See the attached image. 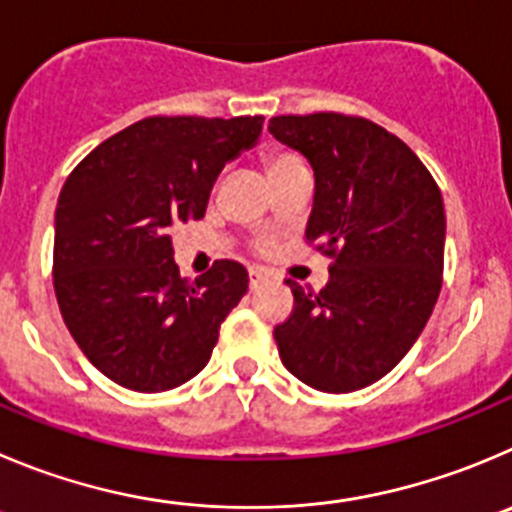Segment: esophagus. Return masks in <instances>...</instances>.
Listing matches in <instances>:
<instances>
[{
    "label": "esophagus",
    "instance_id": "esophagus-1",
    "mask_svg": "<svg viewBox=\"0 0 512 512\" xmlns=\"http://www.w3.org/2000/svg\"><path fill=\"white\" fill-rule=\"evenodd\" d=\"M270 280V272L262 270V267H250V288L257 290L260 285H265Z\"/></svg>",
    "mask_w": 512,
    "mask_h": 512
}]
</instances>
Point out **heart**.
Here are the masks:
<instances>
[{"mask_svg": "<svg viewBox=\"0 0 512 512\" xmlns=\"http://www.w3.org/2000/svg\"><path fill=\"white\" fill-rule=\"evenodd\" d=\"M295 164H303V161H300L295 154H288V151H280V154H270V156H267V161H265L267 176H275L278 171L288 169V166H295Z\"/></svg>", "mask_w": 512, "mask_h": 512, "instance_id": "obj_1", "label": "heart"}]
</instances>
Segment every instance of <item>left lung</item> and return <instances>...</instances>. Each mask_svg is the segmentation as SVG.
<instances>
[{
  "mask_svg": "<svg viewBox=\"0 0 512 512\" xmlns=\"http://www.w3.org/2000/svg\"><path fill=\"white\" fill-rule=\"evenodd\" d=\"M267 131L310 161L305 240L331 257L321 293L293 290L275 326L285 369L328 394L389 374L427 326L442 290L444 204L407 143L361 116H275Z\"/></svg>",
  "mask_w": 512,
  "mask_h": 512,
  "instance_id": "1",
  "label": "left lung"
}]
</instances>
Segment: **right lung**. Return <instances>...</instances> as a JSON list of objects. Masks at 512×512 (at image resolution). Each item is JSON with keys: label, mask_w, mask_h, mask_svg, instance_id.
Here are the masks:
<instances>
[{"label": "right lung", "mask_w": 512, "mask_h": 512, "mask_svg": "<svg viewBox=\"0 0 512 512\" xmlns=\"http://www.w3.org/2000/svg\"><path fill=\"white\" fill-rule=\"evenodd\" d=\"M262 116H151L95 146L55 209L52 278L62 321L90 364L154 394L207 366L247 270L217 260L179 275L171 232L202 219L224 164L252 148Z\"/></svg>", "instance_id": "1"}]
</instances>
